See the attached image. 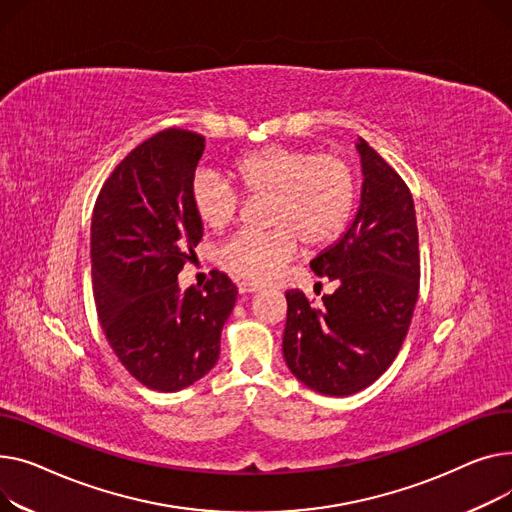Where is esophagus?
I'll list each match as a JSON object with an SVG mask.
<instances>
[{"mask_svg":"<svg viewBox=\"0 0 512 512\" xmlns=\"http://www.w3.org/2000/svg\"><path fill=\"white\" fill-rule=\"evenodd\" d=\"M260 287L256 285V283H248V281H242V283H237V291L239 293H256Z\"/></svg>","mask_w":512,"mask_h":512,"instance_id":"obj_1","label":"esophagus"}]
</instances>
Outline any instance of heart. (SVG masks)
Segmentation results:
<instances>
[{
  "label": "heart",
  "mask_w": 512,
  "mask_h": 512,
  "mask_svg": "<svg viewBox=\"0 0 512 512\" xmlns=\"http://www.w3.org/2000/svg\"><path fill=\"white\" fill-rule=\"evenodd\" d=\"M233 177L246 196H268L262 233H237L217 250V262L231 275L266 283L297 254L299 242L324 246L345 229L353 200L355 173L347 159L295 146H264L233 165ZM190 202L200 225L223 231L237 215L239 194L223 177L196 173Z\"/></svg>",
  "instance_id": "b5f03b06"
}]
</instances>
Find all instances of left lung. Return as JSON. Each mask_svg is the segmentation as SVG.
I'll list each match as a JSON object with an SVG mask.
<instances>
[{"label": "left lung", "instance_id": "left-lung-1", "mask_svg": "<svg viewBox=\"0 0 512 512\" xmlns=\"http://www.w3.org/2000/svg\"><path fill=\"white\" fill-rule=\"evenodd\" d=\"M355 148L364 175L357 213L310 262L337 291L322 297V310L310 308L302 291L285 293V362L299 382L328 397L359 393L395 362L419 291L411 192L364 138Z\"/></svg>", "mask_w": 512, "mask_h": 512}]
</instances>
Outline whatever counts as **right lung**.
Instances as JSON below:
<instances>
[{
	"label": "right lung",
	"instance_id": "1",
	"mask_svg": "<svg viewBox=\"0 0 512 512\" xmlns=\"http://www.w3.org/2000/svg\"><path fill=\"white\" fill-rule=\"evenodd\" d=\"M204 136L169 128L138 144L101 188L90 223V266L103 333L144 386L175 393L213 370L237 287L219 270L182 289L202 225L190 186Z\"/></svg>",
	"mask_w": 512,
	"mask_h": 512
}]
</instances>
